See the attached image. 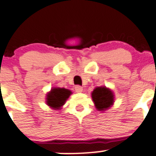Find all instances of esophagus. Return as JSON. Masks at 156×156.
<instances>
[{
	"label": "esophagus",
	"instance_id": "34e87169",
	"mask_svg": "<svg viewBox=\"0 0 156 156\" xmlns=\"http://www.w3.org/2000/svg\"><path fill=\"white\" fill-rule=\"evenodd\" d=\"M75 90L76 93H82L83 92V87L80 86H76Z\"/></svg>",
	"mask_w": 156,
	"mask_h": 156
}]
</instances>
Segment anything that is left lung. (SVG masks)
Segmentation results:
<instances>
[{"mask_svg":"<svg viewBox=\"0 0 156 156\" xmlns=\"http://www.w3.org/2000/svg\"><path fill=\"white\" fill-rule=\"evenodd\" d=\"M91 97L96 109L102 112L109 109L115 102L113 92L105 86L96 87L91 93Z\"/></svg>","mask_w":156,"mask_h":156,"instance_id":"8db88e82","label":"left lung"}]
</instances>
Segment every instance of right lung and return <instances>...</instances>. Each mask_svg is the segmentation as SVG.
Wrapping results in <instances>:
<instances>
[{
	"mask_svg": "<svg viewBox=\"0 0 156 156\" xmlns=\"http://www.w3.org/2000/svg\"><path fill=\"white\" fill-rule=\"evenodd\" d=\"M72 94L69 90L60 87H53L46 96V103L51 109H61L66 101Z\"/></svg>",
	"mask_w": 156,
	"mask_h": 156,
	"instance_id": "obj_1",
	"label": "right lung"
}]
</instances>
